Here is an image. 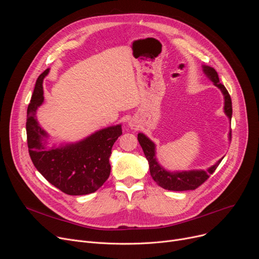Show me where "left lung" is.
Here are the masks:
<instances>
[{
	"label": "left lung",
	"mask_w": 259,
	"mask_h": 259,
	"mask_svg": "<svg viewBox=\"0 0 259 259\" xmlns=\"http://www.w3.org/2000/svg\"><path fill=\"white\" fill-rule=\"evenodd\" d=\"M203 72L213 81V84L219 87L224 94L225 98V107L224 110L226 115L230 118H232V101L231 97L226 89V87L221 83L219 74L215 71L214 68L209 66H202ZM229 139L231 140V131L229 133ZM138 140L140 145L143 148L146 158L149 162V168H150V174L152 179L158 186L166 190H171V191H187V190H195L200 185L205 183L212 174L216 168L221 164L222 159L216 162L215 165L210 167L208 170H191V171H183V172H170L162 168L155 156V145L152 141L149 140L145 134L139 133Z\"/></svg>",
	"instance_id": "left-lung-1"
}]
</instances>
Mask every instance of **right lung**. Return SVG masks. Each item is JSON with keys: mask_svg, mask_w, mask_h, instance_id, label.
<instances>
[{"mask_svg": "<svg viewBox=\"0 0 259 259\" xmlns=\"http://www.w3.org/2000/svg\"><path fill=\"white\" fill-rule=\"evenodd\" d=\"M46 69L34 86L27 109V145L36 170L54 187L68 195H85L97 191L110 175L109 157L115 141L121 135V126L99 130L83 141L47 148L48 134L38 125L35 113L44 102L43 79Z\"/></svg>", "mask_w": 259, "mask_h": 259, "instance_id": "right-lung-1", "label": "right lung"}]
</instances>
